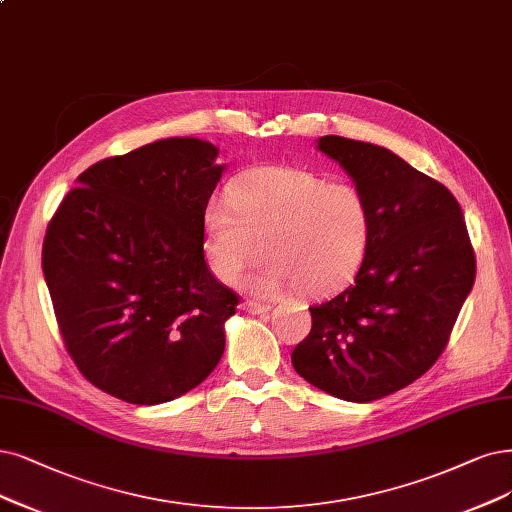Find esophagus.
<instances>
[{"mask_svg": "<svg viewBox=\"0 0 512 512\" xmlns=\"http://www.w3.org/2000/svg\"><path fill=\"white\" fill-rule=\"evenodd\" d=\"M242 310L244 312H249V314H266V312H270L272 310V306L270 304H259V301H244L242 304Z\"/></svg>", "mask_w": 512, "mask_h": 512, "instance_id": "esophagus-1", "label": "esophagus"}]
</instances>
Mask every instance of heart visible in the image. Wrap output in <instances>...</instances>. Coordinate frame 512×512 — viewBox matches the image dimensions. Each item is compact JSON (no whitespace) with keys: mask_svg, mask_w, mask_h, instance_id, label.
Returning a JSON list of instances; mask_svg holds the SVG:
<instances>
[{"mask_svg":"<svg viewBox=\"0 0 512 512\" xmlns=\"http://www.w3.org/2000/svg\"><path fill=\"white\" fill-rule=\"evenodd\" d=\"M373 223L363 196L310 170L263 166L227 187L202 217V251L223 285L268 255L246 287L263 297L299 289L329 297L346 289L363 268Z\"/></svg>","mask_w":512,"mask_h":512,"instance_id":"1","label":"heart"}]
</instances>
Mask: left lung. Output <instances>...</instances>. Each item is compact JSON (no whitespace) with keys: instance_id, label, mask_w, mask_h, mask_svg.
I'll list each match as a JSON object with an SVG mask.
<instances>
[{"instance_id":"obj_1","label":"left lung","mask_w":512,"mask_h":512,"mask_svg":"<svg viewBox=\"0 0 512 512\" xmlns=\"http://www.w3.org/2000/svg\"><path fill=\"white\" fill-rule=\"evenodd\" d=\"M373 223L354 285L312 306V331L291 363L312 386L369 403L409 386L447 346L475 285L477 261L458 200L390 149L327 135Z\"/></svg>"}]
</instances>
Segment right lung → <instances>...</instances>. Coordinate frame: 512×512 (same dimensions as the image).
Returning <instances> with one entry per match:
<instances>
[{"mask_svg":"<svg viewBox=\"0 0 512 512\" xmlns=\"http://www.w3.org/2000/svg\"><path fill=\"white\" fill-rule=\"evenodd\" d=\"M194 137L86 168L54 213L42 268L67 352L90 384L160 405L202 384L238 295L208 270L202 217L223 175Z\"/></svg>","mask_w":512,"mask_h":512,"instance_id":"1","label":"right lung"}]
</instances>
